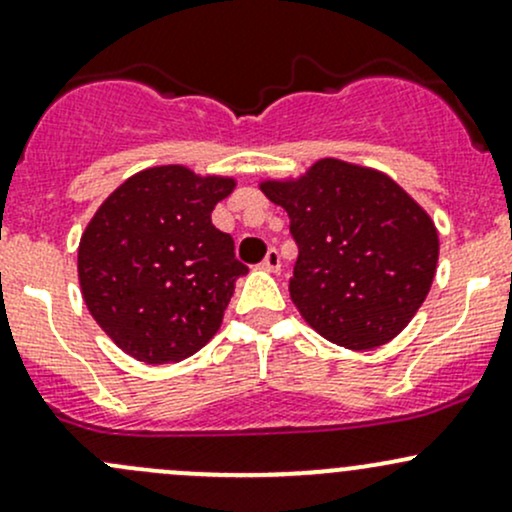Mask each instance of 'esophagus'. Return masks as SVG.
I'll list each match as a JSON object with an SVG mask.
<instances>
[{"mask_svg":"<svg viewBox=\"0 0 512 512\" xmlns=\"http://www.w3.org/2000/svg\"><path fill=\"white\" fill-rule=\"evenodd\" d=\"M261 268H263V271H268V273H278L280 271V254H278V249H268L266 258H263V261H261Z\"/></svg>","mask_w":512,"mask_h":512,"instance_id":"1","label":"esophagus"}]
</instances>
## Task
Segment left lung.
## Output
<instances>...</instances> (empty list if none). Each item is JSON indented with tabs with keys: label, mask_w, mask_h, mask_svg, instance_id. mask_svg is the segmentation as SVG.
<instances>
[{
	"label": "left lung",
	"mask_w": 512,
	"mask_h": 512,
	"mask_svg": "<svg viewBox=\"0 0 512 512\" xmlns=\"http://www.w3.org/2000/svg\"><path fill=\"white\" fill-rule=\"evenodd\" d=\"M258 188L288 212L298 244L290 298L317 334L368 351L408 327L432 288L439 236L393 178L322 158L300 178Z\"/></svg>",
	"instance_id": "8db88e82"
}]
</instances>
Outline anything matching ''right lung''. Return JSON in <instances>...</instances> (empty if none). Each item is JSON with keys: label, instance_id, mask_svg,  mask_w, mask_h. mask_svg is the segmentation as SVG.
<instances>
[{"label": "right lung", "instance_id": "obj_1", "mask_svg": "<svg viewBox=\"0 0 512 512\" xmlns=\"http://www.w3.org/2000/svg\"><path fill=\"white\" fill-rule=\"evenodd\" d=\"M234 178L156 166L124 180L80 239L82 300L119 349L175 364L217 334L234 283L249 268L212 224Z\"/></svg>", "mask_w": 512, "mask_h": 512}]
</instances>
